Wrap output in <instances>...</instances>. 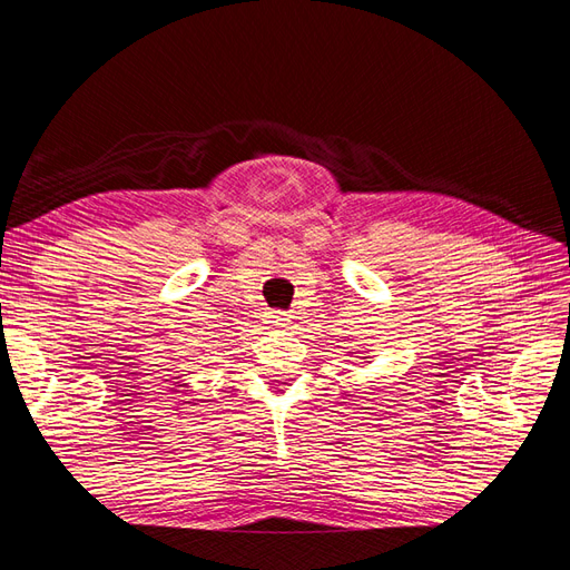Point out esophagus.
Wrapping results in <instances>:
<instances>
[{
	"label": "esophagus",
	"mask_w": 570,
	"mask_h": 570,
	"mask_svg": "<svg viewBox=\"0 0 570 570\" xmlns=\"http://www.w3.org/2000/svg\"><path fill=\"white\" fill-rule=\"evenodd\" d=\"M271 318H273L271 323H273L275 327H285V325L289 323V316H287L285 312H273V316H271Z\"/></svg>",
	"instance_id": "1"
}]
</instances>
